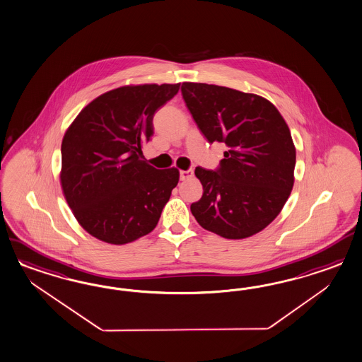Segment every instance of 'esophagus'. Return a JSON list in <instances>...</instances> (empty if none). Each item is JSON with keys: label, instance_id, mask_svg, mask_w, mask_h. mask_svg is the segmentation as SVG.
Here are the masks:
<instances>
[{"label": "esophagus", "instance_id": "esophagus-1", "mask_svg": "<svg viewBox=\"0 0 362 362\" xmlns=\"http://www.w3.org/2000/svg\"><path fill=\"white\" fill-rule=\"evenodd\" d=\"M194 175V171L192 170H180V180H187V179H189V177H192Z\"/></svg>", "mask_w": 362, "mask_h": 362}]
</instances>
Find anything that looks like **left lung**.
Returning a JSON list of instances; mask_svg holds the SVG:
<instances>
[{"label": "left lung", "mask_w": 362, "mask_h": 362, "mask_svg": "<svg viewBox=\"0 0 362 362\" xmlns=\"http://www.w3.org/2000/svg\"><path fill=\"white\" fill-rule=\"evenodd\" d=\"M182 94L200 132L227 151L218 171L195 168L203 197L191 212L204 230L245 239L281 212L295 183L296 147L280 111L252 93L183 82Z\"/></svg>", "instance_id": "obj_1"}]
</instances>
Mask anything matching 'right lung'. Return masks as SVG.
<instances>
[{
  "instance_id": "add662e5",
  "label": "right lung",
  "mask_w": 362,
  "mask_h": 362,
  "mask_svg": "<svg viewBox=\"0 0 362 362\" xmlns=\"http://www.w3.org/2000/svg\"><path fill=\"white\" fill-rule=\"evenodd\" d=\"M180 83L126 85L103 93L78 114L62 139L59 182L79 226L122 245L156 227L179 182L175 167L156 170L143 156L153 117Z\"/></svg>"
}]
</instances>
